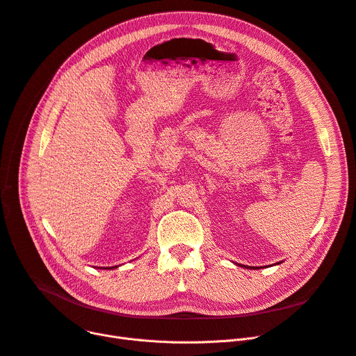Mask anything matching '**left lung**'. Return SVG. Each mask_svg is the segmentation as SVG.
<instances>
[{
    "label": "left lung",
    "instance_id": "1",
    "mask_svg": "<svg viewBox=\"0 0 356 356\" xmlns=\"http://www.w3.org/2000/svg\"><path fill=\"white\" fill-rule=\"evenodd\" d=\"M247 268H250V267H247Z\"/></svg>",
    "mask_w": 356,
    "mask_h": 356
}]
</instances>
